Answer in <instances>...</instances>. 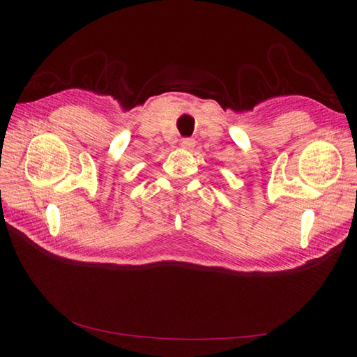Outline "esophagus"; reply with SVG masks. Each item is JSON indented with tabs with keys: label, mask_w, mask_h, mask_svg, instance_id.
Here are the masks:
<instances>
[{
	"label": "esophagus",
	"mask_w": 357,
	"mask_h": 357,
	"mask_svg": "<svg viewBox=\"0 0 357 357\" xmlns=\"http://www.w3.org/2000/svg\"><path fill=\"white\" fill-rule=\"evenodd\" d=\"M195 144H196V142H195L193 138H183V139H181V147L188 149V150L193 149Z\"/></svg>",
	"instance_id": "obj_1"
}]
</instances>
